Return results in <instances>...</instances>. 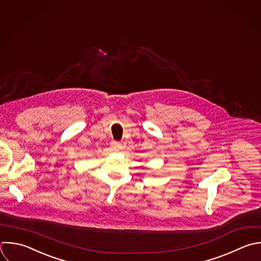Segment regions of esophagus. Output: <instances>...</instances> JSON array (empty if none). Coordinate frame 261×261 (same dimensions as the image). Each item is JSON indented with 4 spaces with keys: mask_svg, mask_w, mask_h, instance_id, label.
Instances as JSON below:
<instances>
[{
    "mask_svg": "<svg viewBox=\"0 0 261 261\" xmlns=\"http://www.w3.org/2000/svg\"><path fill=\"white\" fill-rule=\"evenodd\" d=\"M121 144L119 142H116V141H113L111 142V148L114 150V151H119L121 149Z\"/></svg>",
    "mask_w": 261,
    "mask_h": 261,
    "instance_id": "esophagus-1",
    "label": "esophagus"
}]
</instances>
